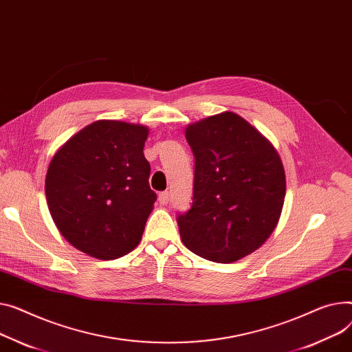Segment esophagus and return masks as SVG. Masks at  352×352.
I'll return each instance as SVG.
<instances>
[{
    "instance_id": "1",
    "label": "esophagus",
    "mask_w": 352,
    "mask_h": 352,
    "mask_svg": "<svg viewBox=\"0 0 352 352\" xmlns=\"http://www.w3.org/2000/svg\"><path fill=\"white\" fill-rule=\"evenodd\" d=\"M158 201H160V204H161V205H166V204H168V201H170V192H168V191H162V192H160V195H158Z\"/></svg>"
}]
</instances>
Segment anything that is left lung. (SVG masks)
<instances>
[{
    "mask_svg": "<svg viewBox=\"0 0 352 352\" xmlns=\"http://www.w3.org/2000/svg\"><path fill=\"white\" fill-rule=\"evenodd\" d=\"M195 157L194 198L177 218L184 245L204 259L232 263L274 230L286 195L283 162L269 140L233 111L185 129Z\"/></svg>",
    "mask_w": 352,
    "mask_h": 352,
    "instance_id": "8db88e82",
    "label": "left lung"
}]
</instances>
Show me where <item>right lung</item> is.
Masks as SVG:
<instances>
[{"label": "right lung", "mask_w": 352, "mask_h": 352, "mask_svg": "<svg viewBox=\"0 0 352 352\" xmlns=\"http://www.w3.org/2000/svg\"><path fill=\"white\" fill-rule=\"evenodd\" d=\"M147 137L146 126L99 120L54 155L46 202L62 236L80 252L111 261L142 241L157 199L143 153Z\"/></svg>", "instance_id": "1"}]
</instances>
